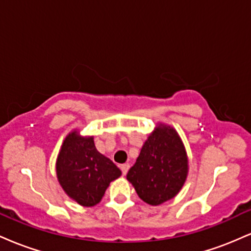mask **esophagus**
<instances>
[{"mask_svg": "<svg viewBox=\"0 0 251 251\" xmlns=\"http://www.w3.org/2000/svg\"><path fill=\"white\" fill-rule=\"evenodd\" d=\"M120 169H122L123 175L125 176L126 174H127V171H128V169H129V165H128V164H123V165L120 166Z\"/></svg>", "mask_w": 251, "mask_h": 251, "instance_id": "1", "label": "esophagus"}]
</instances>
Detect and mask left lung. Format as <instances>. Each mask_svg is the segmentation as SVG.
<instances>
[{
  "mask_svg": "<svg viewBox=\"0 0 251 251\" xmlns=\"http://www.w3.org/2000/svg\"><path fill=\"white\" fill-rule=\"evenodd\" d=\"M188 174V154L179 134L172 126L158 123L126 178L140 200L159 205L178 195Z\"/></svg>",
  "mask_w": 251,
  "mask_h": 251,
  "instance_id": "8db88e82",
  "label": "left lung"
}]
</instances>
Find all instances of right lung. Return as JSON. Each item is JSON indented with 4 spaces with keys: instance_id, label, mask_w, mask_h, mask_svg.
<instances>
[{
    "instance_id": "right-lung-1",
    "label": "right lung",
    "mask_w": 251,
    "mask_h": 251,
    "mask_svg": "<svg viewBox=\"0 0 251 251\" xmlns=\"http://www.w3.org/2000/svg\"><path fill=\"white\" fill-rule=\"evenodd\" d=\"M55 169L63 191L82 206L97 205L109 183L122 176L116 164L98 151L93 135L82 137L77 129L66 135Z\"/></svg>"
}]
</instances>
